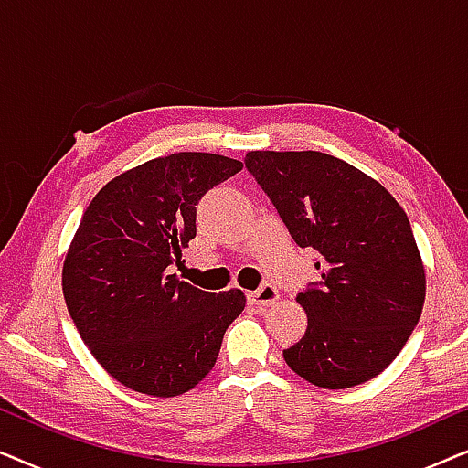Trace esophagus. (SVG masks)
Listing matches in <instances>:
<instances>
[{
    "mask_svg": "<svg viewBox=\"0 0 468 468\" xmlns=\"http://www.w3.org/2000/svg\"><path fill=\"white\" fill-rule=\"evenodd\" d=\"M249 300H251V304H258V306H268L272 303H277L279 300V292L277 287L271 285V283H264L260 287L258 292L249 293Z\"/></svg>",
    "mask_w": 468,
    "mask_h": 468,
    "instance_id": "esophagus-1",
    "label": "esophagus"
}]
</instances>
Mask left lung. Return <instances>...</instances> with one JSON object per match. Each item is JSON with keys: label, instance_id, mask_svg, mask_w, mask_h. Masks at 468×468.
Wrapping results in <instances>:
<instances>
[{"label": "left lung", "instance_id": "obj_1", "mask_svg": "<svg viewBox=\"0 0 468 468\" xmlns=\"http://www.w3.org/2000/svg\"><path fill=\"white\" fill-rule=\"evenodd\" d=\"M247 170L298 247L317 251V283L298 293L309 325L283 351L313 386L345 389L383 373L420 322L426 274L411 223L389 191L319 151H251Z\"/></svg>", "mask_w": 468, "mask_h": 468}]
</instances>
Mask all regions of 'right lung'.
<instances>
[{
  "instance_id": "1",
  "label": "right lung",
  "mask_w": 468,
  "mask_h": 468,
  "mask_svg": "<svg viewBox=\"0 0 468 468\" xmlns=\"http://www.w3.org/2000/svg\"><path fill=\"white\" fill-rule=\"evenodd\" d=\"M242 170L213 153H175L114 176L82 215L63 261V298L95 360L133 392L196 388L245 309L240 290L204 292L168 274L196 236V207Z\"/></svg>"
}]
</instances>
